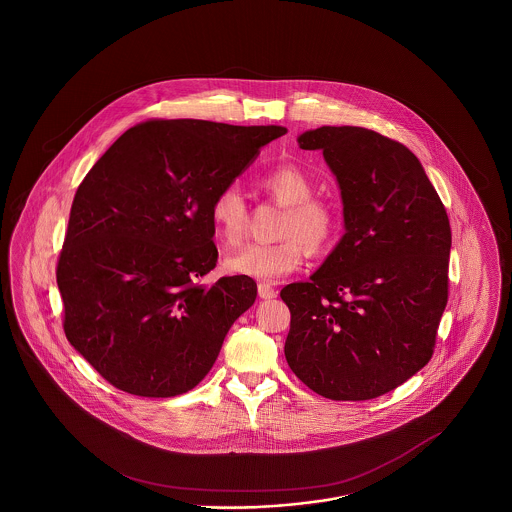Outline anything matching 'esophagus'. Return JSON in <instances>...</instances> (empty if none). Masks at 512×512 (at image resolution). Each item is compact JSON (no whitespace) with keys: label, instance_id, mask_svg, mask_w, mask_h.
<instances>
[{"label":"esophagus","instance_id":"obj_1","mask_svg":"<svg viewBox=\"0 0 512 512\" xmlns=\"http://www.w3.org/2000/svg\"><path fill=\"white\" fill-rule=\"evenodd\" d=\"M259 296L264 298V300H270V298H276L278 296V291L270 285V283H259Z\"/></svg>","mask_w":512,"mask_h":512}]
</instances>
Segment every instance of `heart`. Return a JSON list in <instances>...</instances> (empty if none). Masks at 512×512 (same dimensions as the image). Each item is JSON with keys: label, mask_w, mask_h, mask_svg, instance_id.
Masks as SVG:
<instances>
[{"label": "heart", "mask_w": 512, "mask_h": 512, "mask_svg": "<svg viewBox=\"0 0 512 512\" xmlns=\"http://www.w3.org/2000/svg\"><path fill=\"white\" fill-rule=\"evenodd\" d=\"M259 187L272 201L283 206L278 236L272 244H249L225 259V268L238 276L276 281L298 270L308 249L321 251L336 233V212L328 202L313 197L308 174L293 165L264 172ZM210 219L217 236L234 246L246 231L248 210L236 187H225L210 206Z\"/></svg>", "instance_id": "1"}]
</instances>
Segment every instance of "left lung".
Returning <instances> with one entry per match:
<instances>
[{"instance_id": "left-lung-1", "label": "left lung", "mask_w": 512, "mask_h": 512, "mask_svg": "<svg viewBox=\"0 0 512 512\" xmlns=\"http://www.w3.org/2000/svg\"><path fill=\"white\" fill-rule=\"evenodd\" d=\"M298 146L321 150L334 172L345 234L310 281L281 289L291 310L285 358L328 400H372L434 355L449 298V216L417 155L396 140L323 125Z\"/></svg>"}]
</instances>
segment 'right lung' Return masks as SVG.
<instances>
[{
    "label": "right lung",
    "instance_id": "add662e5",
    "mask_svg": "<svg viewBox=\"0 0 512 512\" xmlns=\"http://www.w3.org/2000/svg\"><path fill=\"white\" fill-rule=\"evenodd\" d=\"M281 125L150 120L127 129L86 174L56 279L69 343L112 387L171 398L212 370L257 298L248 276L214 270L210 206Z\"/></svg>",
    "mask_w": 512,
    "mask_h": 512
}]
</instances>
